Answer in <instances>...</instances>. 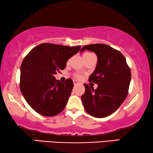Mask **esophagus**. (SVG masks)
Listing matches in <instances>:
<instances>
[{"label": "esophagus", "mask_w": 153, "mask_h": 153, "mask_svg": "<svg viewBox=\"0 0 153 153\" xmlns=\"http://www.w3.org/2000/svg\"><path fill=\"white\" fill-rule=\"evenodd\" d=\"M73 82H74V85H77V84H79V82L77 80H74V81H73Z\"/></svg>", "instance_id": "1"}]
</instances>
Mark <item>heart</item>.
I'll use <instances>...</instances> for the list:
<instances>
[{
    "label": "heart",
    "mask_w": 153,
    "mask_h": 153,
    "mask_svg": "<svg viewBox=\"0 0 153 153\" xmlns=\"http://www.w3.org/2000/svg\"><path fill=\"white\" fill-rule=\"evenodd\" d=\"M94 55V54H93V53H85L84 54V55H83V57H88V56H90V55ZM75 76H76V77H78V78H80V77H81L80 75L78 74H75Z\"/></svg>",
    "instance_id": "b5f03b06"
}]
</instances>
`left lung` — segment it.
<instances>
[{"instance_id":"1","label":"left lung","mask_w":153,"mask_h":153,"mask_svg":"<svg viewBox=\"0 0 153 153\" xmlns=\"http://www.w3.org/2000/svg\"><path fill=\"white\" fill-rule=\"evenodd\" d=\"M93 51L98 62L88 81L98 84L96 89L84 84L85 93L81 100L85 110L91 116L103 118L112 114L122 104L128 95L131 70L126 59L120 51L106 44H90L83 46Z\"/></svg>"}]
</instances>
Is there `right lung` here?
Wrapping results in <instances>:
<instances>
[{"mask_svg":"<svg viewBox=\"0 0 153 153\" xmlns=\"http://www.w3.org/2000/svg\"><path fill=\"white\" fill-rule=\"evenodd\" d=\"M81 46L41 43L24 58L20 68V90L29 106L43 116L57 115L64 110L74 83L56 80L55 74L66 67L67 60Z\"/></svg>","mask_w":153,"mask_h":153,"instance_id":"obj_1","label":"right lung"}]
</instances>
